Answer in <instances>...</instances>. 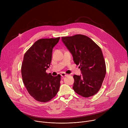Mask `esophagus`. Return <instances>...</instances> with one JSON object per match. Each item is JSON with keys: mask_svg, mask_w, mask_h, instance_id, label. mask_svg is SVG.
<instances>
[{"mask_svg": "<svg viewBox=\"0 0 128 128\" xmlns=\"http://www.w3.org/2000/svg\"><path fill=\"white\" fill-rule=\"evenodd\" d=\"M61 76L62 77H65V76H67V74H66L65 73H64V72H63V73H62V74H61Z\"/></svg>", "mask_w": 128, "mask_h": 128, "instance_id": "34e87169", "label": "esophagus"}]
</instances>
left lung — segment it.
Wrapping results in <instances>:
<instances>
[{
	"instance_id": "left-lung-1",
	"label": "left lung",
	"mask_w": 128,
	"mask_h": 128,
	"mask_svg": "<svg viewBox=\"0 0 128 128\" xmlns=\"http://www.w3.org/2000/svg\"><path fill=\"white\" fill-rule=\"evenodd\" d=\"M62 40L72 54L74 62L80 65L82 76H74L75 92L86 98L95 95L102 86L106 72L101 48L82 34L62 37Z\"/></svg>"
}]
</instances>
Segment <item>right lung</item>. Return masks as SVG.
<instances>
[{
    "label": "right lung",
    "mask_w": 128,
    "mask_h": 128,
    "mask_svg": "<svg viewBox=\"0 0 128 128\" xmlns=\"http://www.w3.org/2000/svg\"><path fill=\"white\" fill-rule=\"evenodd\" d=\"M60 38L38 40L24 54L21 66L23 82L31 96L39 102L50 101L59 90L61 76H52L46 70L50 64L52 48Z\"/></svg>",
    "instance_id": "right-lung-1"
}]
</instances>
